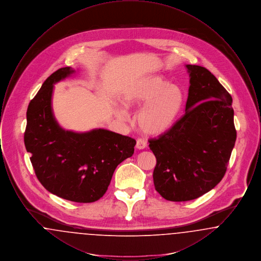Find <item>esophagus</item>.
Masks as SVG:
<instances>
[{
	"mask_svg": "<svg viewBox=\"0 0 261 261\" xmlns=\"http://www.w3.org/2000/svg\"><path fill=\"white\" fill-rule=\"evenodd\" d=\"M147 147V142L141 138L137 139L136 148L138 149H145Z\"/></svg>",
	"mask_w": 261,
	"mask_h": 261,
	"instance_id": "34e87169",
	"label": "esophagus"
}]
</instances>
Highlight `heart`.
I'll return each mask as SVG.
<instances>
[{"mask_svg":"<svg viewBox=\"0 0 261 261\" xmlns=\"http://www.w3.org/2000/svg\"><path fill=\"white\" fill-rule=\"evenodd\" d=\"M184 102L185 95L182 89L156 75L140 79L123 97L127 109L143 107L138 113L137 122L148 135H160L167 131L182 111ZM116 114L123 120L129 116L121 107L116 109Z\"/></svg>","mask_w":261,"mask_h":261,"instance_id":"obj_1","label":"heart"}]
</instances>
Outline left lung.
Instances as JSON below:
<instances>
[{
  "instance_id": "8db88e82",
  "label": "left lung",
  "mask_w": 261,
  "mask_h": 261,
  "mask_svg": "<svg viewBox=\"0 0 261 261\" xmlns=\"http://www.w3.org/2000/svg\"><path fill=\"white\" fill-rule=\"evenodd\" d=\"M190 75L185 113L158 139L153 184L171 201L198 199L224 177L237 132L232 97L205 67L187 64Z\"/></svg>"
}]
</instances>
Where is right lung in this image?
Masks as SVG:
<instances>
[{
    "mask_svg": "<svg viewBox=\"0 0 261 261\" xmlns=\"http://www.w3.org/2000/svg\"><path fill=\"white\" fill-rule=\"evenodd\" d=\"M62 67L49 76L29 102L24 144L38 180L50 193L75 202H93L108 190L119 163L134 153L136 141L106 129L64 130L51 109L54 85L74 73Z\"/></svg>",
    "mask_w": 261,
    "mask_h": 261,
    "instance_id": "right-lung-1",
    "label": "right lung"
}]
</instances>
